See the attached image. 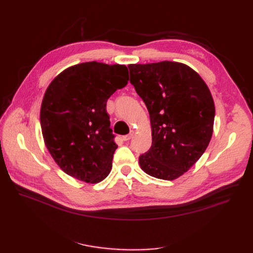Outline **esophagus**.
I'll list each match as a JSON object with an SVG mask.
<instances>
[{"label":"esophagus","mask_w":253,"mask_h":253,"mask_svg":"<svg viewBox=\"0 0 253 253\" xmlns=\"http://www.w3.org/2000/svg\"><path fill=\"white\" fill-rule=\"evenodd\" d=\"M133 136H134V134H133V133H129L128 135H126V136L124 137V140H125V141H128V140H131V139L133 138Z\"/></svg>","instance_id":"34e87169"}]
</instances>
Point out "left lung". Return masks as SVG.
Masks as SVG:
<instances>
[{
	"mask_svg": "<svg viewBox=\"0 0 253 253\" xmlns=\"http://www.w3.org/2000/svg\"><path fill=\"white\" fill-rule=\"evenodd\" d=\"M129 82L145 103L151 149L139 156L147 174L174 180L204 154L213 133L215 108L209 87L190 66L162 61L129 64Z\"/></svg>",
	"mask_w": 253,
	"mask_h": 253,
	"instance_id": "8db88e82",
	"label": "left lung"
}]
</instances>
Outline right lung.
Instances as JSON below:
<instances>
[{
  "instance_id": "obj_1",
  "label": "right lung",
  "mask_w": 253,
  "mask_h": 253,
  "mask_svg": "<svg viewBox=\"0 0 253 253\" xmlns=\"http://www.w3.org/2000/svg\"><path fill=\"white\" fill-rule=\"evenodd\" d=\"M126 65L93 61L66 68L45 91L40 112L44 142L72 177L97 183L112 170L114 141L106 101L127 84Z\"/></svg>"
}]
</instances>
